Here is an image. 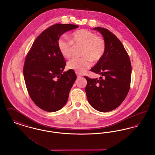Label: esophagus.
Returning <instances> with one entry per match:
<instances>
[{
  "label": "esophagus",
  "instance_id": "esophagus-1",
  "mask_svg": "<svg viewBox=\"0 0 155 155\" xmlns=\"http://www.w3.org/2000/svg\"><path fill=\"white\" fill-rule=\"evenodd\" d=\"M76 75H77V76L78 77V78H80V77H81V74H79V73H78V72H76Z\"/></svg>",
  "mask_w": 155,
  "mask_h": 155
}]
</instances>
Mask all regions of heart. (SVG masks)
Segmentation results:
<instances>
[{
	"label": "heart",
	"mask_w": 155,
	"mask_h": 155,
	"mask_svg": "<svg viewBox=\"0 0 155 155\" xmlns=\"http://www.w3.org/2000/svg\"><path fill=\"white\" fill-rule=\"evenodd\" d=\"M58 48L63 57L69 59L71 57L73 44L74 46H82L81 58L70 60L67 67L78 73H83L91 65L92 61L97 62L103 57L105 50L104 40L98 37L96 33L81 29L74 32L71 35V41L65 37H60L58 40Z\"/></svg>",
	"instance_id": "1"
}]
</instances>
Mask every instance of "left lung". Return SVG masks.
I'll return each instance as SVG.
<instances>
[{
	"instance_id": "1",
	"label": "left lung",
	"mask_w": 155,
	"mask_h": 155,
	"mask_svg": "<svg viewBox=\"0 0 155 155\" xmlns=\"http://www.w3.org/2000/svg\"><path fill=\"white\" fill-rule=\"evenodd\" d=\"M102 34L106 50L101 59L90 70L101 75L100 79L87 80L85 90L91 106L106 113L117 108L127 97L130 88L131 64L121 42L107 29L95 27Z\"/></svg>"
}]
</instances>
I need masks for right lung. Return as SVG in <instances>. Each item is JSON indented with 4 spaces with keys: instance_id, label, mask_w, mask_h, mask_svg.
<instances>
[{
    "instance_id": "obj_1",
    "label": "right lung",
    "mask_w": 155,
    "mask_h": 155,
    "mask_svg": "<svg viewBox=\"0 0 155 155\" xmlns=\"http://www.w3.org/2000/svg\"><path fill=\"white\" fill-rule=\"evenodd\" d=\"M78 27L52 25L36 38L26 57L23 74L27 89L33 102L44 111H57L67 103L77 77L74 70L63 72L65 61L58 48V40Z\"/></svg>"
}]
</instances>
